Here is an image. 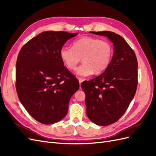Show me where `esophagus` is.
<instances>
[{"label":"esophagus","instance_id":"34e87169","mask_svg":"<svg viewBox=\"0 0 156 156\" xmlns=\"http://www.w3.org/2000/svg\"><path fill=\"white\" fill-rule=\"evenodd\" d=\"M79 79V84H80V85H81V83L84 81L83 80V79H82V78H79L78 79Z\"/></svg>","mask_w":156,"mask_h":156}]
</instances>
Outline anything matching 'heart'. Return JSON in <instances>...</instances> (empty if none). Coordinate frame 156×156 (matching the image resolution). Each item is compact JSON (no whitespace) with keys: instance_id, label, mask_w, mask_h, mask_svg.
Here are the masks:
<instances>
[{"instance_id":"obj_1","label":"heart","mask_w":156,"mask_h":156,"mask_svg":"<svg viewBox=\"0 0 156 156\" xmlns=\"http://www.w3.org/2000/svg\"><path fill=\"white\" fill-rule=\"evenodd\" d=\"M60 56L66 66L72 70L76 69L82 58L84 63L77 69L76 73L87 77L94 72L101 73L107 69L113 56V48L108 41L84 36L75 40L72 48L64 46L61 48Z\"/></svg>"}]
</instances>
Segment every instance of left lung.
<instances>
[{"instance_id":"obj_1","label":"left lung","mask_w":156,"mask_h":156,"mask_svg":"<svg viewBox=\"0 0 156 156\" xmlns=\"http://www.w3.org/2000/svg\"><path fill=\"white\" fill-rule=\"evenodd\" d=\"M90 32L107 37L114 46L107 69L81 83L88 119L97 125L106 126L123 116L133 98L138 83V62L134 51L120 35L110 31Z\"/></svg>"}]
</instances>
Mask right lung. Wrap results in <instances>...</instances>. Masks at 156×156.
<instances>
[{"instance_id":"add662e5","label":"right lung","mask_w":156,"mask_h":156,"mask_svg":"<svg viewBox=\"0 0 156 156\" xmlns=\"http://www.w3.org/2000/svg\"><path fill=\"white\" fill-rule=\"evenodd\" d=\"M77 33L45 31L33 37L19 53L16 87L29 115L44 124L67 115L71 97L79 88L77 79L64 66L60 51Z\"/></svg>"}]
</instances>
